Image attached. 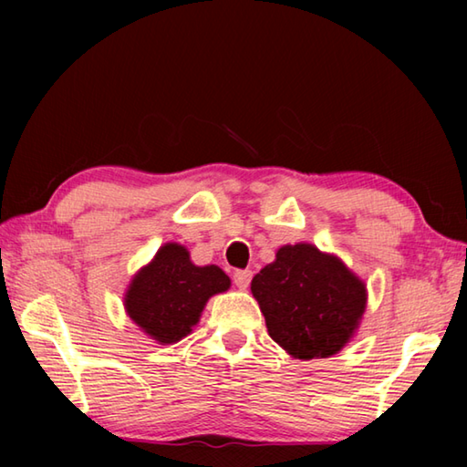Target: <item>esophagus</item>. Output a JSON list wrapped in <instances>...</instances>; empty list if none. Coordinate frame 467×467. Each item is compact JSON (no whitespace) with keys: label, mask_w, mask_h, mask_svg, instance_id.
I'll list each match as a JSON object with an SVG mask.
<instances>
[{"label":"esophagus","mask_w":467,"mask_h":467,"mask_svg":"<svg viewBox=\"0 0 467 467\" xmlns=\"http://www.w3.org/2000/svg\"><path fill=\"white\" fill-rule=\"evenodd\" d=\"M251 279H253V273L249 269L234 271V275H233V281H234L236 286H239V289H246V286H249V283H251Z\"/></svg>","instance_id":"esophagus-1"}]
</instances>
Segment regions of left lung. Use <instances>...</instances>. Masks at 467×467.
Wrapping results in <instances>:
<instances>
[{
	"label": "left lung",
	"instance_id": "obj_1",
	"mask_svg": "<svg viewBox=\"0 0 467 467\" xmlns=\"http://www.w3.org/2000/svg\"><path fill=\"white\" fill-rule=\"evenodd\" d=\"M271 339L296 359L339 353L359 327L367 305L365 283L335 254L299 243L276 251V259L254 275Z\"/></svg>",
	"mask_w": 467,
	"mask_h": 467
}]
</instances>
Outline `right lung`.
Instances as JSON below:
<instances>
[{"label":"right lung","mask_w":467,"mask_h":467,"mask_svg":"<svg viewBox=\"0 0 467 467\" xmlns=\"http://www.w3.org/2000/svg\"><path fill=\"white\" fill-rule=\"evenodd\" d=\"M228 286L231 279L216 265L196 266L182 244L166 243L134 275L124 306L148 337L171 345L192 331L206 301Z\"/></svg>","instance_id":"obj_1"}]
</instances>
